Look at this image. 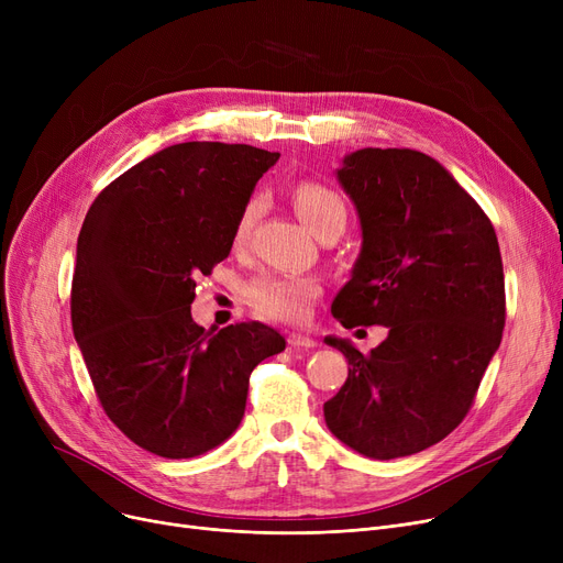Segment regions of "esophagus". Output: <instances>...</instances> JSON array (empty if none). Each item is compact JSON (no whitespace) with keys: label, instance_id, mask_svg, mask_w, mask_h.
Wrapping results in <instances>:
<instances>
[{"label":"esophagus","instance_id":"obj_1","mask_svg":"<svg viewBox=\"0 0 563 563\" xmlns=\"http://www.w3.org/2000/svg\"><path fill=\"white\" fill-rule=\"evenodd\" d=\"M287 342H289L291 346H297V349H314V346H317V342H314L310 335H303V333H291V335L287 338Z\"/></svg>","mask_w":563,"mask_h":563}]
</instances>
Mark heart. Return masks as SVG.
I'll return each mask as SVG.
<instances>
[{
  "instance_id": "obj_1",
  "label": "heart",
  "mask_w": 563,
  "mask_h": 563,
  "mask_svg": "<svg viewBox=\"0 0 563 563\" xmlns=\"http://www.w3.org/2000/svg\"><path fill=\"white\" fill-rule=\"evenodd\" d=\"M294 207H297V214L314 234L331 223H338V221L344 223L346 219L342 198L333 189L319 183H301L297 189H294ZM255 210H257L255 200H251L244 207V212L234 228V242H242L246 236V230L255 217ZM317 294H319V285L312 278H301V276L264 274L255 278L249 287V297L257 308V312L272 319H283V321L303 319Z\"/></svg>"
}]
</instances>
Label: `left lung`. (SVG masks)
<instances>
[{
    "mask_svg": "<svg viewBox=\"0 0 563 563\" xmlns=\"http://www.w3.org/2000/svg\"><path fill=\"white\" fill-rule=\"evenodd\" d=\"M335 175L363 244L331 312L344 329L378 323L388 338L367 356L349 340L323 338L349 361L323 418L367 459L410 456L463 422L501 342L497 236L475 198L424 153L363 147Z\"/></svg>",
    "mask_w": 563,
    "mask_h": 563,
    "instance_id": "8db88e82",
    "label": "left lung"
}]
</instances>
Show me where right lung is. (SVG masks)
<instances>
[{"label":"right lung","instance_id":"1","mask_svg":"<svg viewBox=\"0 0 563 563\" xmlns=\"http://www.w3.org/2000/svg\"><path fill=\"white\" fill-rule=\"evenodd\" d=\"M278 157L246 143H175L115 177L84 219L73 333L109 420L157 456L194 459L225 442L251 372L285 349L260 321L205 333L191 319L196 278L230 255Z\"/></svg>","mask_w":563,"mask_h":563}]
</instances>
